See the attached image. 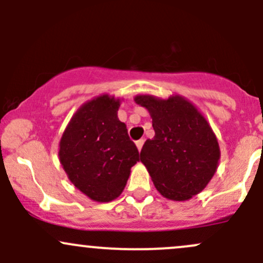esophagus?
Here are the masks:
<instances>
[{
    "mask_svg": "<svg viewBox=\"0 0 263 263\" xmlns=\"http://www.w3.org/2000/svg\"><path fill=\"white\" fill-rule=\"evenodd\" d=\"M144 142H145V140H139V141H136V146H137V148H139V151H141L142 146H144Z\"/></svg>",
    "mask_w": 263,
    "mask_h": 263,
    "instance_id": "esophagus-1",
    "label": "esophagus"
}]
</instances>
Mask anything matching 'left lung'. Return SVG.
<instances>
[{"label":"left lung","mask_w":263,"mask_h":263,"mask_svg":"<svg viewBox=\"0 0 263 263\" xmlns=\"http://www.w3.org/2000/svg\"><path fill=\"white\" fill-rule=\"evenodd\" d=\"M135 102L153 118L155 136L146 140L140 156L156 190L169 200H190L208 185L219 163V144L210 124L178 95L166 100L137 95Z\"/></svg>","instance_id":"obj_1"}]
</instances>
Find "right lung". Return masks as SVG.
<instances>
[{
    "label": "right lung",
    "mask_w": 263,
    "mask_h": 263,
    "mask_svg": "<svg viewBox=\"0 0 263 263\" xmlns=\"http://www.w3.org/2000/svg\"><path fill=\"white\" fill-rule=\"evenodd\" d=\"M118 108L119 99L109 95L90 100L75 113L60 142L58 155L70 181L98 202L118 197L140 160Z\"/></svg>",
    "instance_id": "obj_1"
}]
</instances>
